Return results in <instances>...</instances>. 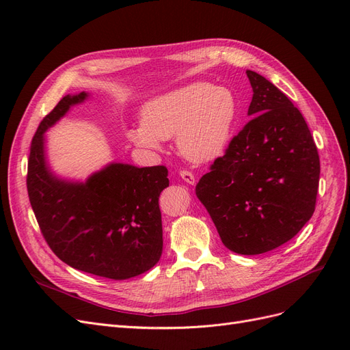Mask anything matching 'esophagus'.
I'll list each match as a JSON object with an SVG mask.
<instances>
[{
  "label": "esophagus",
  "mask_w": 350,
  "mask_h": 350,
  "mask_svg": "<svg viewBox=\"0 0 350 350\" xmlns=\"http://www.w3.org/2000/svg\"><path fill=\"white\" fill-rule=\"evenodd\" d=\"M179 176H181L184 181L188 183V184H194L196 183V178H194L193 172L185 171V169H183V171H179Z\"/></svg>",
  "instance_id": "obj_1"
}]
</instances>
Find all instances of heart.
<instances>
[{
  "label": "heart",
  "mask_w": 350,
  "mask_h": 350,
  "mask_svg": "<svg viewBox=\"0 0 350 350\" xmlns=\"http://www.w3.org/2000/svg\"><path fill=\"white\" fill-rule=\"evenodd\" d=\"M238 112L229 88L197 81L147 102L142 124L130 129L129 137L150 150H161L163 140L175 137L188 161L210 162L226 150Z\"/></svg>",
  "instance_id": "1"
}]
</instances>
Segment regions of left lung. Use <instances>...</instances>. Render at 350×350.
<instances>
[{
  "mask_svg": "<svg viewBox=\"0 0 350 350\" xmlns=\"http://www.w3.org/2000/svg\"><path fill=\"white\" fill-rule=\"evenodd\" d=\"M252 118L196 185L225 247L243 256L291 241L315 210L320 157L299 109L273 83L247 71Z\"/></svg>",
  "mask_w": 350,
  "mask_h": 350,
  "instance_id": "obj_1",
  "label": "left lung"
}]
</instances>
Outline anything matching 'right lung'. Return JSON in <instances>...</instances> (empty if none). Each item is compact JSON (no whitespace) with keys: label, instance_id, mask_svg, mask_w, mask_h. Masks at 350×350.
<instances>
[{"label":"right lung","instance_id":"1","mask_svg":"<svg viewBox=\"0 0 350 350\" xmlns=\"http://www.w3.org/2000/svg\"><path fill=\"white\" fill-rule=\"evenodd\" d=\"M88 93L62 98L40 121L30 146L27 194L49 248L72 269L112 280L150 270L162 256L159 196L169 185L163 165L111 163L86 183H66L45 161L44 133Z\"/></svg>","mask_w":350,"mask_h":350}]
</instances>
